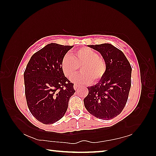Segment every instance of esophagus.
Here are the masks:
<instances>
[{"instance_id": "1", "label": "esophagus", "mask_w": 156, "mask_h": 156, "mask_svg": "<svg viewBox=\"0 0 156 156\" xmlns=\"http://www.w3.org/2000/svg\"><path fill=\"white\" fill-rule=\"evenodd\" d=\"M79 85H78V84H74V85H73V88H74V89L75 90H76V89H78V88H79Z\"/></svg>"}]
</instances>
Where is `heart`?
Here are the masks:
<instances>
[{
	"mask_svg": "<svg viewBox=\"0 0 156 156\" xmlns=\"http://www.w3.org/2000/svg\"><path fill=\"white\" fill-rule=\"evenodd\" d=\"M78 67H80L81 73L72 78L73 83L78 84L98 83L107 70L105 60L97 51L87 47L76 50L72 56L67 55L62 60V70L69 78L77 73Z\"/></svg>",
	"mask_w": 156,
	"mask_h": 156,
	"instance_id": "obj_1",
	"label": "heart"
}]
</instances>
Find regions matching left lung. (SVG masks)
<instances>
[{
  "label": "left lung",
  "instance_id": "1",
  "mask_svg": "<svg viewBox=\"0 0 156 156\" xmlns=\"http://www.w3.org/2000/svg\"><path fill=\"white\" fill-rule=\"evenodd\" d=\"M100 53L107 65L106 73L94 86L87 87L84 99L86 109L99 119L109 120L122 112L131 88V67L122 51L109 43L88 45Z\"/></svg>",
  "mask_w": 156,
  "mask_h": 156
}]
</instances>
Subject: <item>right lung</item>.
<instances>
[{"label":"right lung","instance_id":"1","mask_svg":"<svg viewBox=\"0 0 156 156\" xmlns=\"http://www.w3.org/2000/svg\"><path fill=\"white\" fill-rule=\"evenodd\" d=\"M73 46L47 44L31 57L24 72L25 97L31 114L45 125L64 116L75 93L73 84L61 68L63 58Z\"/></svg>","mask_w":156,"mask_h":156}]
</instances>
